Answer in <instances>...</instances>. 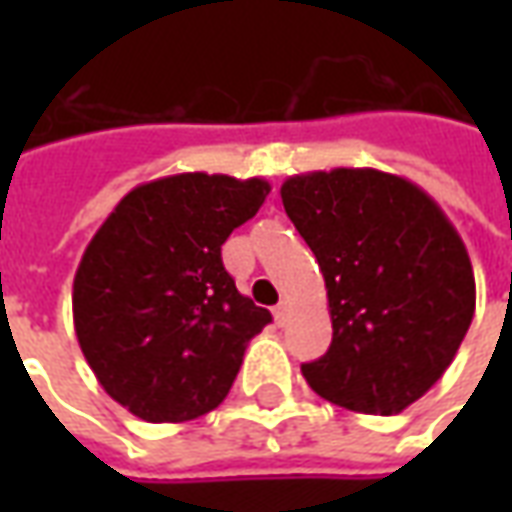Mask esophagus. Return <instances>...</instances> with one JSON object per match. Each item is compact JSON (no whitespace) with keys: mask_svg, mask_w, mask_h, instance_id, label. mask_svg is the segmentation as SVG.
<instances>
[{"mask_svg":"<svg viewBox=\"0 0 512 512\" xmlns=\"http://www.w3.org/2000/svg\"><path fill=\"white\" fill-rule=\"evenodd\" d=\"M288 301H279L277 307H274V321L279 323V326H285L288 323Z\"/></svg>","mask_w":512,"mask_h":512,"instance_id":"34e87169","label":"esophagus"}]
</instances>
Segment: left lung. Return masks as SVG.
<instances>
[{"label":"left lung","mask_w":512,"mask_h":512,"mask_svg":"<svg viewBox=\"0 0 512 512\" xmlns=\"http://www.w3.org/2000/svg\"><path fill=\"white\" fill-rule=\"evenodd\" d=\"M282 205L318 260L332 345L301 365L334 406L400 414L436 384L474 318V271L461 235L417 183L381 169L307 172Z\"/></svg>","instance_id":"1"}]
</instances>
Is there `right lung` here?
<instances>
[{
    "label": "right lung",
    "instance_id": "add662e5",
    "mask_svg": "<svg viewBox=\"0 0 512 512\" xmlns=\"http://www.w3.org/2000/svg\"><path fill=\"white\" fill-rule=\"evenodd\" d=\"M263 178L183 172L136 186L73 277V326L106 395L145 422L208 414L271 323L224 271L222 244L266 202Z\"/></svg>",
    "mask_w": 512,
    "mask_h": 512
}]
</instances>
